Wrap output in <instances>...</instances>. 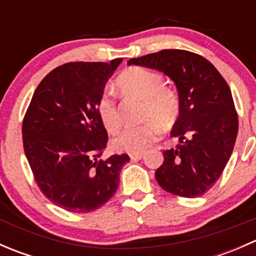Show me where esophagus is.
<instances>
[{
    "mask_svg": "<svg viewBox=\"0 0 256 256\" xmlns=\"http://www.w3.org/2000/svg\"><path fill=\"white\" fill-rule=\"evenodd\" d=\"M144 157V152L142 151H138V152H131L130 154V158L131 160H141Z\"/></svg>",
    "mask_w": 256,
    "mask_h": 256,
    "instance_id": "34e87169",
    "label": "esophagus"
}]
</instances>
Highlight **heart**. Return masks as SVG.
<instances>
[{"label":"heart","instance_id":"1","mask_svg":"<svg viewBox=\"0 0 256 256\" xmlns=\"http://www.w3.org/2000/svg\"><path fill=\"white\" fill-rule=\"evenodd\" d=\"M118 85L128 94L144 100L142 120L146 121L124 128L114 140V146L121 151H142L160 138L161 126L168 128L176 122L180 112V95L176 90L164 85L161 73L144 66L126 69L118 76ZM98 112L109 132L114 134L120 128V110L112 92L102 94Z\"/></svg>","mask_w":256,"mask_h":256}]
</instances>
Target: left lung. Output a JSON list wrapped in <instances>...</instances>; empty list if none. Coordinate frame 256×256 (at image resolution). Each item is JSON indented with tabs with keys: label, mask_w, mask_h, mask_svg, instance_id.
Listing matches in <instances>:
<instances>
[{
	"label": "left lung",
	"mask_w": 256,
	"mask_h": 256,
	"mask_svg": "<svg viewBox=\"0 0 256 256\" xmlns=\"http://www.w3.org/2000/svg\"><path fill=\"white\" fill-rule=\"evenodd\" d=\"M128 64L164 72L180 95V116L171 131L180 144L164 151V164L154 174L160 187L180 197L202 196L223 174L238 135L228 82L210 62L183 49H164Z\"/></svg>",
	"instance_id": "8db88e82"
}]
</instances>
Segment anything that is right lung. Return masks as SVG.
I'll return each instance as SVG.
<instances>
[{
  "label": "right lung",
  "instance_id": "1",
  "mask_svg": "<svg viewBox=\"0 0 256 256\" xmlns=\"http://www.w3.org/2000/svg\"><path fill=\"white\" fill-rule=\"evenodd\" d=\"M121 62L56 66L40 82L23 118V148L36 183L68 212L89 213L105 204L130 161L126 154L102 158L109 138L98 104Z\"/></svg>",
  "mask_w": 256,
  "mask_h": 256
}]
</instances>
